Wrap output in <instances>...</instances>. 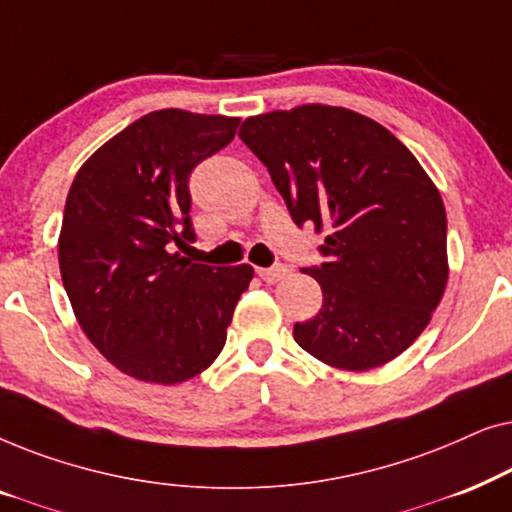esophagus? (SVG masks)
Wrapping results in <instances>:
<instances>
[{
    "mask_svg": "<svg viewBox=\"0 0 512 512\" xmlns=\"http://www.w3.org/2000/svg\"><path fill=\"white\" fill-rule=\"evenodd\" d=\"M256 272H258V277L263 279V282L275 284V282H279V279H284L286 275H289L291 268H289V265L279 263V265H272V268H258Z\"/></svg>",
    "mask_w": 512,
    "mask_h": 512,
    "instance_id": "34e87169",
    "label": "esophagus"
}]
</instances>
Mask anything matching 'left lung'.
Masks as SVG:
<instances>
[{"mask_svg":"<svg viewBox=\"0 0 512 512\" xmlns=\"http://www.w3.org/2000/svg\"><path fill=\"white\" fill-rule=\"evenodd\" d=\"M240 139L268 167L293 223L328 230L324 263L303 268L324 305L293 338L342 370L396 359L447 284V216L422 165L373 118L326 104L251 116Z\"/></svg>","mask_w":512,"mask_h":512,"instance_id":"left-lung-1","label":"left lung"}]
</instances>
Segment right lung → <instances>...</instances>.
<instances>
[{
    "label": "right lung",
    "instance_id": "right-lung-1",
    "mask_svg": "<svg viewBox=\"0 0 512 512\" xmlns=\"http://www.w3.org/2000/svg\"><path fill=\"white\" fill-rule=\"evenodd\" d=\"M240 118L160 109L90 156L69 188L58 256L83 333L121 373L179 384L226 345L251 265L212 268L195 242L188 179L233 142Z\"/></svg>",
    "mask_w": 512,
    "mask_h": 512
}]
</instances>
